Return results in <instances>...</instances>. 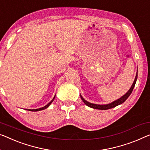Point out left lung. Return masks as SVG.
Masks as SVG:
<instances>
[{"label": "left lung", "instance_id": "8db88e82", "mask_svg": "<svg viewBox=\"0 0 150 150\" xmlns=\"http://www.w3.org/2000/svg\"><path fill=\"white\" fill-rule=\"evenodd\" d=\"M137 74H136V76H135V80H134L132 86H131V88L129 89V90L127 91V92L125 93L124 96H122L121 98H120L119 99L115 100V101L111 102V103H110V104H104V105L92 104V103H90V102H89L88 101H86V100H85L84 98L81 96V100H83V102L85 103V104L87 105V106H89V107H90V108H94V109H98V110H108V109L115 108V106H117L118 105H120V104L123 103L125 100H126L127 98H129V96L131 95V93H132V91H133V89L134 88V87H135V83H136V81H137Z\"/></svg>", "mask_w": 150, "mask_h": 150}]
</instances>
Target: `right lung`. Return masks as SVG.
Instances as JSON below:
<instances>
[{"label":"right lung","mask_w":150,"mask_h":150,"mask_svg":"<svg viewBox=\"0 0 150 150\" xmlns=\"http://www.w3.org/2000/svg\"><path fill=\"white\" fill-rule=\"evenodd\" d=\"M54 98H55V96H54V97L53 98V99L51 100L50 101V102H49V103L47 104V105H46L45 106H44V107H42V108H38V109H26L27 110H30V111H33V112H35V111H40V110H44V109H46V108H48V107L50 106V105L51 104V103H52V102H53V100H54Z\"/></svg>","instance_id":"right-lung-1"}]
</instances>
